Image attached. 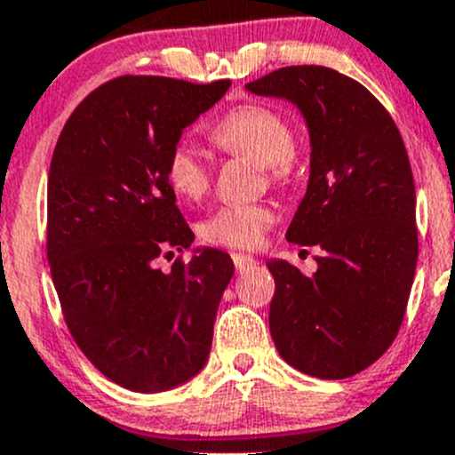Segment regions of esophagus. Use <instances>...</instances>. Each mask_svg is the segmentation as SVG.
Returning <instances> with one entry per match:
<instances>
[{
	"mask_svg": "<svg viewBox=\"0 0 455 455\" xmlns=\"http://www.w3.org/2000/svg\"><path fill=\"white\" fill-rule=\"evenodd\" d=\"M233 263H235L237 272H246V269H251L252 266H257V261H254L251 254H242V252L233 254Z\"/></svg>",
	"mask_w": 455,
	"mask_h": 455,
	"instance_id": "esophagus-1",
	"label": "esophagus"
}]
</instances>
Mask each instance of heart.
<instances>
[{"instance_id": "obj_1", "label": "heart", "mask_w": 455, "mask_h": 455, "mask_svg": "<svg viewBox=\"0 0 455 455\" xmlns=\"http://www.w3.org/2000/svg\"><path fill=\"white\" fill-rule=\"evenodd\" d=\"M212 140L224 153L251 159L266 168L269 181H287L293 171V132L274 109L242 106L212 129ZM166 181L183 201H201L212 183L207 162L192 144L181 142L166 159ZM274 212L263 204H227L203 222L201 235L213 246L254 248L272 227Z\"/></svg>"}]
</instances>
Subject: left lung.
<instances>
[{
    "mask_svg": "<svg viewBox=\"0 0 455 455\" xmlns=\"http://www.w3.org/2000/svg\"><path fill=\"white\" fill-rule=\"evenodd\" d=\"M293 103L311 138L307 194L287 242L322 248L311 276L267 261L278 354L322 380L367 369L397 337L417 267V196L391 114L365 86L326 67H284L246 84Z\"/></svg>",
    "mask_w": 455,
    "mask_h": 455,
    "instance_id": "left-lung-1",
    "label": "left lung"
}]
</instances>
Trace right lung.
Segmentation results:
<instances>
[{
  "instance_id": "right-lung-1",
  "label": "right lung",
  "mask_w": 455,
  "mask_h": 455,
  "mask_svg": "<svg viewBox=\"0 0 455 455\" xmlns=\"http://www.w3.org/2000/svg\"><path fill=\"white\" fill-rule=\"evenodd\" d=\"M231 82L124 75L71 114L49 168L47 259L75 343L129 391L162 393L196 376L231 283V257L196 248L168 272L162 254L194 242L166 181L183 129Z\"/></svg>"
}]
</instances>
